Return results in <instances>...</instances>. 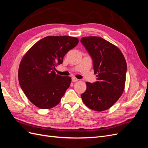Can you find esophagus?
<instances>
[{
	"instance_id": "esophagus-1",
	"label": "esophagus",
	"mask_w": 148,
	"mask_h": 148,
	"mask_svg": "<svg viewBox=\"0 0 148 148\" xmlns=\"http://www.w3.org/2000/svg\"><path fill=\"white\" fill-rule=\"evenodd\" d=\"M71 81H72V82H76L78 81V79L77 78H76L75 77H72L71 78Z\"/></svg>"
}]
</instances>
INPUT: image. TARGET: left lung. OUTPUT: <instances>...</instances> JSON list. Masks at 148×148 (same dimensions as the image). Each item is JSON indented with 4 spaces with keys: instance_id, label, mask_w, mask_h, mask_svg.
I'll return each mask as SVG.
<instances>
[{
    "instance_id": "obj_1",
    "label": "left lung",
    "mask_w": 148,
    "mask_h": 148,
    "mask_svg": "<svg viewBox=\"0 0 148 148\" xmlns=\"http://www.w3.org/2000/svg\"><path fill=\"white\" fill-rule=\"evenodd\" d=\"M92 60L97 82H86L82 94L84 104L93 110L109 109L124 90L127 66L120 49L100 37H83L80 40Z\"/></svg>"
}]
</instances>
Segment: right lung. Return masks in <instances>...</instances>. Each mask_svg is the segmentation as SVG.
Instances as JSON below:
<instances>
[{
	"instance_id": "add662e5",
	"label": "right lung",
	"mask_w": 148,
	"mask_h": 148,
	"mask_svg": "<svg viewBox=\"0 0 148 148\" xmlns=\"http://www.w3.org/2000/svg\"><path fill=\"white\" fill-rule=\"evenodd\" d=\"M78 43L75 37L47 36L31 47L22 59L18 70L20 86L28 99L42 109L60 102L70 86V77L55 73L66 53Z\"/></svg>"
}]
</instances>
